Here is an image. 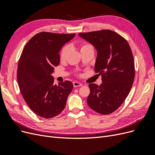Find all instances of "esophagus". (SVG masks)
Here are the masks:
<instances>
[{
  "instance_id": "esophagus-1",
  "label": "esophagus",
  "mask_w": 155,
  "mask_h": 155,
  "mask_svg": "<svg viewBox=\"0 0 155 155\" xmlns=\"http://www.w3.org/2000/svg\"><path fill=\"white\" fill-rule=\"evenodd\" d=\"M73 85H74V87H81V86H82L83 85L81 83H79V82H78V81H74V83H73Z\"/></svg>"
}]
</instances>
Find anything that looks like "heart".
Wrapping results in <instances>:
<instances>
[{
  "label": "heart",
  "instance_id": "heart-1",
  "mask_svg": "<svg viewBox=\"0 0 155 155\" xmlns=\"http://www.w3.org/2000/svg\"><path fill=\"white\" fill-rule=\"evenodd\" d=\"M91 47H92V46L91 45L83 44L81 46V51H82L83 50H85V49L88 48H91ZM68 51H69L68 46H64V47L61 49V52H60L61 59L64 60L65 59H66L67 56L68 55Z\"/></svg>",
  "mask_w": 155,
  "mask_h": 155
}]
</instances>
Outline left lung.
Masks as SVG:
<instances>
[{
	"instance_id": "1",
	"label": "left lung",
	"mask_w": 155,
	"mask_h": 155,
	"mask_svg": "<svg viewBox=\"0 0 155 155\" xmlns=\"http://www.w3.org/2000/svg\"><path fill=\"white\" fill-rule=\"evenodd\" d=\"M78 35L97 51L94 70L101 76L102 83L89 84L88 105L101 114H109L121 105L133 86L135 76L133 55L123 37L109 30Z\"/></svg>"
}]
</instances>
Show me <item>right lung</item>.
<instances>
[{
    "label": "right lung",
    "instance_id": "right-lung-1",
    "mask_svg": "<svg viewBox=\"0 0 155 155\" xmlns=\"http://www.w3.org/2000/svg\"><path fill=\"white\" fill-rule=\"evenodd\" d=\"M75 35L40 32L22 51L17 68L18 87L30 109L42 118L60 114L73 88L70 81L54 85L51 74L59 64V51Z\"/></svg>",
    "mask_w": 155,
    "mask_h": 155
}]
</instances>
